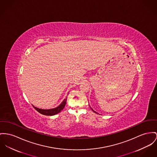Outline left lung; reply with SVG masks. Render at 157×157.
I'll return each mask as SVG.
<instances>
[{
	"label": "left lung",
	"mask_w": 157,
	"mask_h": 157,
	"mask_svg": "<svg viewBox=\"0 0 157 157\" xmlns=\"http://www.w3.org/2000/svg\"><path fill=\"white\" fill-rule=\"evenodd\" d=\"M91 109H92V111H94V113H96V112H95V111H94V109H92V108H91Z\"/></svg>",
	"instance_id": "1"
}]
</instances>
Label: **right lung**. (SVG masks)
<instances>
[{
  "mask_svg": "<svg viewBox=\"0 0 157 157\" xmlns=\"http://www.w3.org/2000/svg\"><path fill=\"white\" fill-rule=\"evenodd\" d=\"M66 102H67V98H65L63 101V102L59 105L58 107L55 108H53V109H42L38 108L37 107H35L34 106H33V107L34 108V109L37 111L39 113L42 114L43 115H54L59 113H60L63 108L65 107V105L66 104Z\"/></svg>",
  "mask_w": 157,
  "mask_h": 157,
  "instance_id": "add662e5",
  "label": "right lung"
}]
</instances>
